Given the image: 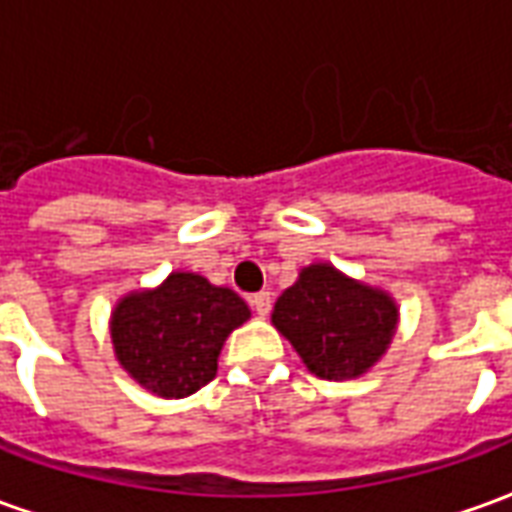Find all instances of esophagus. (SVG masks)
<instances>
[{
  "mask_svg": "<svg viewBox=\"0 0 512 512\" xmlns=\"http://www.w3.org/2000/svg\"><path fill=\"white\" fill-rule=\"evenodd\" d=\"M249 301H252V307H255V312L260 318L268 315V310H271V293H268V290H260V293H255Z\"/></svg>",
  "mask_w": 512,
  "mask_h": 512,
  "instance_id": "1",
  "label": "esophagus"
}]
</instances>
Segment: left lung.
I'll return each mask as SVG.
<instances>
[{"label": "left lung", "mask_w": 512, "mask_h": 512, "mask_svg": "<svg viewBox=\"0 0 512 512\" xmlns=\"http://www.w3.org/2000/svg\"><path fill=\"white\" fill-rule=\"evenodd\" d=\"M400 310L392 293L343 274L332 263H310L282 290L271 323L310 373L348 381L370 373L389 351Z\"/></svg>", "instance_id": "left-lung-1"}]
</instances>
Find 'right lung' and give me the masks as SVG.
Listing matches in <instances>:
<instances>
[{
    "instance_id": "1",
    "label": "right lung",
    "mask_w": 512,
    "mask_h": 512,
    "mask_svg": "<svg viewBox=\"0 0 512 512\" xmlns=\"http://www.w3.org/2000/svg\"><path fill=\"white\" fill-rule=\"evenodd\" d=\"M252 318L230 288L194 271H172L156 288L131 290L117 301L109 334L115 359L156 397H189L219 370L233 329Z\"/></svg>"
}]
</instances>
